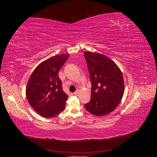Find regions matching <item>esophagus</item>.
<instances>
[{
	"label": "esophagus",
	"instance_id": "1",
	"mask_svg": "<svg viewBox=\"0 0 157 157\" xmlns=\"http://www.w3.org/2000/svg\"><path fill=\"white\" fill-rule=\"evenodd\" d=\"M79 92H80V90H77V91H76L75 92H74V95H75V96H78Z\"/></svg>",
	"mask_w": 157,
	"mask_h": 157
}]
</instances>
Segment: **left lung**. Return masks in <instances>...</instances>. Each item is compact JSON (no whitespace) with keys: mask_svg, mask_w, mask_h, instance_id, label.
<instances>
[{"mask_svg":"<svg viewBox=\"0 0 157 157\" xmlns=\"http://www.w3.org/2000/svg\"><path fill=\"white\" fill-rule=\"evenodd\" d=\"M92 83L91 99L86 110L96 116H105L119 105L124 92V78L118 65L98 52H84Z\"/></svg>","mask_w":157,"mask_h":157,"instance_id":"obj_1","label":"left lung"}]
</instances>
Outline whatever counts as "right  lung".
Masks as SVG:
<instances>
[{
    "label": "right lung",
    "mask_w": 157,
    "mask_h": 157,
    "mask_svg": "<svg viewBox=\"0 0 157 157\" xmlns=\"http://www.w3.org/2000/svg\"><path fill=\"white\" fill-rule=\"evenodd\" d=\"M69 55H57L41 62L33 71L25 94L33 109L42 117L53 118L63 111L68 96L63 90L58 72Z\"/></svg>",
    "instance_id": "add662e5"
}]
</instances>
